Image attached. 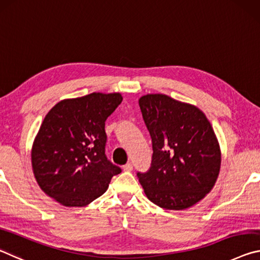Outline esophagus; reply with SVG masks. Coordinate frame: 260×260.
<instances>
[{
    "label": "esophagus",
    "mask_w": 260,
    "mask_h": 260,
    "mask_svg": "<svg viewBox=\"0 0 260 260\" xmlns=\"http://www.w3.org/2000/svg\"><path fill=\"white\" fill-rule=\"evenodd\" d=\"M133 168H134V166H133V164H131V162H127L126 165L123 166V170H124V172H131V170H133Z\"/></svg>",
    "instance_id": "obj_1"
}]
</instances>
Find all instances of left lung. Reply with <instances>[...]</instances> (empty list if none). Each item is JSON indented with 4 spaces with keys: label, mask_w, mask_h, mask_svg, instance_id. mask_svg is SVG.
<instances>
[{
    "label": "left lung",
    "mask_w": 260,
    "mask_h": 260,
    "mask_svg": "<svg viewBox=\"0 0 260 260\" xmlns=\"http://www.w3.org/2000/svg\"><path fill=\"white\" fill-rule=\"evenodd\" d=\"M152 138V162L137 173L146 197L166 210H185L205 197L219 176L221 152L210 121L196 106L166 94L139 99Z\"/></svg>",
    "instance_id": "obj_1"
}]
</instances>
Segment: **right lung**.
Masks as SVG:
<instances>
[{"mask_svg": "<svg viewBox=\"0 0 260 260\" xmlns=\"http://www.w3.org/2000/svg\"><path fill=\"white\" fill-rule=\"evenodd\" d=\"M123 100L120 93H91L59 101L46 115L32 147L38 184L64 206H85L106 192L121 173L105 154V122Z\"/></svg>", "mask_w": 260, "mask_h": 260, "instance_id": "add662e5", "label": "right lung"}]
</instances>
